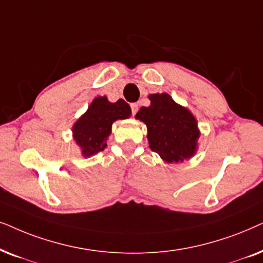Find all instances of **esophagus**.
<instances>
[{"mask_svg": "<svg viewBox=\"0 0 263 263\" xmlns=\"http://www.w3.org/2000/svg\"><path fill=\"white\" fill-rule=\"evenodd\" d=\"M138 108H139L138 103H132V104H131V110H132V115H136V113H137V111H138Z\"/></svg>", "mask_w": 263, "mask_h": 263, "instance_id": "esophagus-1", "label": "esophagus"}]
</instances>
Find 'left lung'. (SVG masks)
Listing matches in <instances>:
<instances>
[{
	"instance_id": "1",
	"label": "left lung",
	"mask_w": 263,
	"mask_h": 263,
	"mask_svg": "<svg viewBox=\"0 0 263 263\" xmlns=\"http://www.w3.org/2000/svg\"><path fill=\"white\" fill-rule=\"evenodd\" d=\"M149 100L150 106L142 107L136 118L146 125L150 149L168 163L194 156L199 131L191 111L174 102L168 93H154Z\"/></svg>"
}]
</instances>
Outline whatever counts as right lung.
<instances>
[{
	"label": "right lung",
	"mask_w": 263,
	"mask_h": 263,
	"mask_svg": "<svg viewBox=\"0 0 263 263\" xmlns=\"http://www.w3.org/2000/svg\"><path fill=\"white\" fill-rule=\"evenodd\" d=\"M131 107L124 100L111 103L106 96H99L91 102L85 114L73 125V138L82 149L84 157L103 152L111 132V125L119 119H127Z\"/></svg>",
	"instance_id": "1"
}]
</instances>
